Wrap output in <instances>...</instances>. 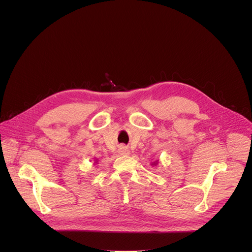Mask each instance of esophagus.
Segmentation results:
<instances>
[{"label": "esophagus", "instance_id": "34e87169", "mask_svg": "<svg viewBox=\"0 0 252 252\" xmlns=\"http://www.w3.org/2000/svg\"><path fill=\"white\" fill-rule=\"evenodd\" d=\"M129 152H130V151H129L126 147H120L119 150H118V153L121 154V155H128Z\"/></svg>", "mask_w": 252, "mask_h": 252}]
</instances>
